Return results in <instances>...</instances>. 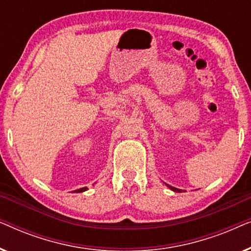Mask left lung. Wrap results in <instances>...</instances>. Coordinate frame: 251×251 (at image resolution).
Segmentation results:
<instances>
[{
	"label": "left lung",
	"mask_w": 251,
	"mask_h": 251,
	"mask_svg": "<svg viewBox=\"0 0 251 251\" xmlns=\"http://www.w3.org/2000/svg\"><path fill=\"white\" fill-rule=\"evenodd\" d=\"M168 186H169V185H168ZM169 188H170V190L175 191V192H181V190H178V188H175V187H173V186H169Z\"/></svg>",
	"instance_id": "8db88e82"
}]
</instances>
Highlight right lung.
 <instances>
[{
    "label": "right lung",
    "mask_w": 251,
    "mask_h": 251,
    "mask_svg": "<svg viewBox=\"0 0 251 251\" xmlns=\"http://www.w3.org/2000/svg\"><path fill=\"white\" fill-rule=\"evenodd\" d=\"M85 190H88L87 187H83V188H80V190H76L75 192H83V191H85Z\"/></svg>",
    "instance_id": "1"
}]
</instances>
